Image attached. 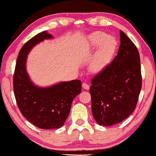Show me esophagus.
<instances>
[{"instance_id":"obj_1","label":"esophagus","mask_w":156,"mask_h":156,"mask_svg":"<svg viewBox=\"0 0 156 156\" xmlns=\"http://www.w3.org/2000/svg\"><path fill=\"white\" fill-rule=\"evenodd\" d=\"M82 87H83V88L84 89H87V90L89 89V86L87 83H83V84H82Z\"/></svg>"}]
</instances>
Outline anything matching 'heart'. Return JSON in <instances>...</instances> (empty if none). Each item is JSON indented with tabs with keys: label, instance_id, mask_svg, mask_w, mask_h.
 <instances>
[{
	"label": "heart",
	"instance_id": "heart-1",
	"mask_svg": "<svg viewBox=\"0 0 156 156\" xmlns=\"http://www.w3.org/2000/svg\"><path fill=\"white\" fill-rule=\"evenodd\" d=\"M88 42L91 48L98 47L89 62V67L93 72H101L110 63L117 47V41L105 32L97 31L89 36Z\"/></svg>",
	"mask_w": 156,
	"mask_h": 156
}]
</instances>
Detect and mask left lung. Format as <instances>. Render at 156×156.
Segmentation results:
<instances>
[{"instance_id": "obj_1", "label": "left lung", "mask_w": 156, "mask_h": 156, "mask_svg": "<svg viewBox=\"0 0 156 156\" xmlns=\"http://www.w3.org/2000/svg\"><path fill=\"white\" fill-rule=\"evenodd\" d=\"M117 54L92 79L89 92L93 117L98 125L111 126L127 119L135 110L142 78L136 46L123 31Z\"/></svg>"}]
</instances>
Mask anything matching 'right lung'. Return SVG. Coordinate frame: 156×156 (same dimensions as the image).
Masks as SVG:
<instances>
[{
  "mask_svg": "<svg viewBox=\"0 0 156 156\" xmlns=\"http://www.w3.org/2000/svg\"><path fill=\"white\" fill-rule=\"evenodd\" d=\"M47 31L38 34L24 44L17 56L13 76V89L21 114L31 124L41 129L59 128L69 116L71 105L81 92L79 80L61 82L47 88L36 87L26 70L28 52L44 39H51Z\"/></svg>",
  "mask_w": 156,
  "mask_h": 156,
  "instance_id": "add662e5",
  "label": "right lung"
}]
</instances>
